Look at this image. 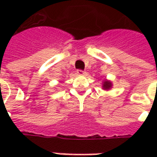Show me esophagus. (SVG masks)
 Masks as SVG:
<instances>
[{
	"instance_id": "esophagus-1",
	"label": "esophagus",
	"mask_w": 157,
	"mask_h": 157,
	"mask_svg": "<svg viewBox=\"0 0 157 157\" xmlns=\"http://www.w3.org/2000/svg\"><path fill=\"white\" fill-rule=\"evenodd\" d=\"M77 74L78 75H85V73L86 72L84 71H82V70H77Z\"/></svg>"
}]
</instances>
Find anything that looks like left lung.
<instances>
[{
  "instance_id": "1",
  "label": "left lung",
  "mask_w": 157,
  "mask_h": 157,
  "mask_svg": "<svg viewBox=\"0 0 157 157\" xmlns=\"http://www.w3.org/2000/svg\"><path fill=\"white\" fill-rule=\"evenodd\" d=\"M102 83H103L102 84V88L104 89V90H109V89L112 87V82H110V81L105 80Z\"/></svg>"
}]
</instances>
